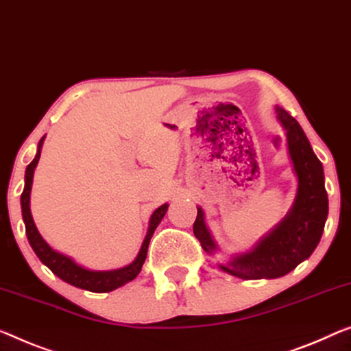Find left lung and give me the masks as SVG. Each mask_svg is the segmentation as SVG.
<instances>
[{
  "mask_svg": "<svg viewBox=\"0 0 351 351\" xmlns=\"http://www.w3.org/2000/svg\"><path fill=\"white\" fill-rule=\"evenodd\" d=\"M274 111L287 138L289 157L298 188L293 206L281 223L263 235L252 250L232 254L228 263H218L224 273L246 281L276 279L295 269L314 252L328 218V194L320 160L300 123L281 106H274ZM193 232L207 254H217L219 246L207 228L206 213L199 206Z\"/></svg>",
  "mask_w": 351,
  "mask_h": 351,
  "instance_id": "8db88e82",
  "label": "left lung"
}]
</instances>
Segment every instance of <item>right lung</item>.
<instances>
[{
	"label": "right lung",
	"instance_id": "right-lung-1",
	"mask_svg": "<svg viewBox=\"0 0 351 351\" xmlns=\"http://www.w3.org/2000/svg\"><path fill=\"white\" fill-rule=\"evenodd\" d=\"M44 139L45 136L40 139L39 145H37V154L34 160L26 166L25 188L20 197L21 217H23L26 237H28V241L32 247V251L36 252V256L39 257V261L50 268L59 279H62L64 282L73 285V287L89 290V292H95V293L111 292V290H114L123 284L133 281V279L139 274V271H141L143 263L145 261V257H147V247L150 243V239H152L155 229H157V226L161 223V219H163L166 212H168L169 204H163V206H160L152 213V217L149 219V229L141 245V250H139L136 258H134L130 265L117 268V269H108V271H97V269H89V268L82 267L80 263L75 262L72 257L53 250V247L44 240V237L39 234V230H37L34 224V219H32L31 208H29L32 177H34V169L37 163H39Z\"/></svg>",
	"mask_w": 351,
	"mask_h": 351
}]
</instances>
